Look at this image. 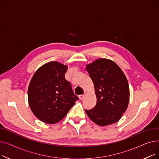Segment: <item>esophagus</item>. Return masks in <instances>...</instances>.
Wrapping results in <instances>:
<instances>
[{"mask_svg":"<svg viewBox=\"0 0 159 159\" xmlns=\"http://www.w3.org/2000/svg\"><path fill=\"white\" fill-rule=\"evenodd\" d=\"M79 97V98L80 100H82V99H84V95H80Z\"/></svg>","mask_w":159,"mask_h":159,"instance_id":"34e87169","label":"esophagus"}]
</instances>
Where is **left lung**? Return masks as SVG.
<instances>
[{
	"mask_svg": "<svg viewBox=\"0 0 159 159\" xmlns=\"http://www.w3.org/2000/svg\"><path fill=\"white\" fill-rule=\"evenodd\" d=\"M92 80L97 104L86 112L99 126H107L119 120L126 111L129 100L127 79L119 66L106 58H99L86 66Z\"/></svg>",
	"mask_w": 159,
	"mask_h": 159,
	"instance_id": "left-lung-1",
	"label": "left lung"
}]
</instances>
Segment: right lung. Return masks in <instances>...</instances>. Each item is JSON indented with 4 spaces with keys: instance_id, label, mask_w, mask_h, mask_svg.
I'll list each match as a JSON object with an SVG mask.
<instances>
[{
    "instance_id": "obj_1",
    "label": "right lung",
    "mask_w": 159,
    "mask_h": 159,
    "mask_svg": "<svg viewBox=\"0 0 159 159\" xmlns=\"http://www.w3.org/2000/svg\"><path fill=\"white\" fill-rule=\"evenodd\" d=\"M68 66L56 61L42 66L33 75L28 90L32 112L41 121L55 124L68 113L79 97L65 79Z\"/></svg>"
}]
</instances>
